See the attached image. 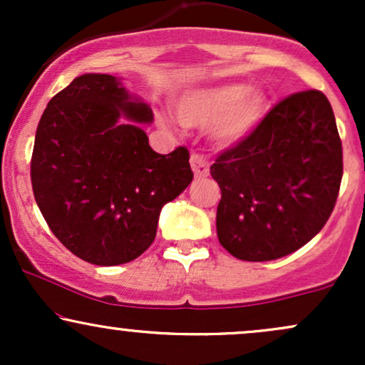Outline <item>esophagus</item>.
<instances>
[{"instance_id":"34e87169","label":"esophagus","mask_w":365,"mask_h":365,"mask_svg":"<svg viewBox=\"0 0 365 365\" xmlns=\"http://www.w3.org/2000/svg\"><path fill=\"white\" fill-rule=\"evenodd\" d=\"M190 166H192V170H194L195 178H204L209 175L207 161L202 156H199V154H192Z\"/></svg>"}]
</instances>
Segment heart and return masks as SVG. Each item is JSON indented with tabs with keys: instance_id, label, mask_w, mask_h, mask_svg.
<instances>
[{
	"instance_id": "heart-1",
	"label": "heart",
	"mask_w": 365,
	"mask_h": 365,
	"mask_svg": "<svg viewBox=\"0 0 365 365\" xmlns=\"http://www.w3.org/2000/svg\"><path fill=\"white\" fill-rule=\"evenodd\" d=\"M271 108L267 92L242 82L195 87L177 99V115L187 127H209L221 148L244 144L257 132Z\"/></svg>"
}]
</instances>
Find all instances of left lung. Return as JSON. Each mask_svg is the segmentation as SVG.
I'll return each instance as SVG.
<instances>
[{
  "label": "left lung",
  "instance_id": "1",
  "mask_svg": "<svg viewBox=\"0 0 365 365\" xmlns=\"http://www.w3.org/2000/svg\"><path fill=\"white\" fill-rule=\"evenodd\" d=\"M221 188L220 244L250 262L284 257L312 240L333 212L343 175L333 110L319 91L288 96L244 144L211 166Z\"/></svg>",
  "mask_w": 365,
  "mask_h": 365
}]
</instances>
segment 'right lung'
<instances>
[{
    "label": "right lung",
    "mask_w": 365,
    "mask_h": 365,
    "mask_svg": "<svg viewBox=\"0 0 365 365\" xmlns=\"http://www.w3.org/2000/svg\"><path fill=\"white\" fill-rule=\"evenodd\" d=\"M153 120L149 104L108 73L73 78L41 116L31 163L36 202L54 237L83 261L139 257L163 206L194 178L185 148H150L142 125Z\"/></svg>",
    "instance_id": "right-lung-1"
}]
</instances>
